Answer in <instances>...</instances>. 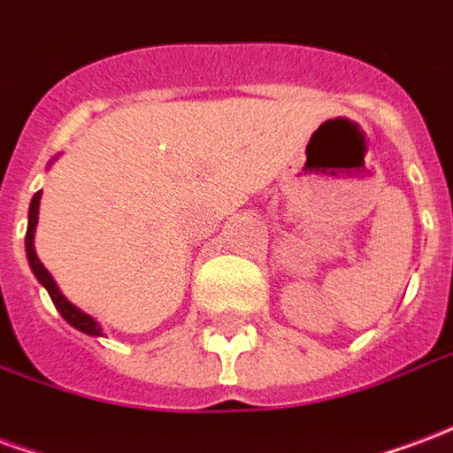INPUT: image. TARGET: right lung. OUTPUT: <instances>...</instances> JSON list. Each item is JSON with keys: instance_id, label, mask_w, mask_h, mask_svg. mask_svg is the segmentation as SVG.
I'll list each match as a JSON object with an SVG mask.
<instances>
[{"instance_id": "add662e5", "label": "right lung", "mask_w": 453, "mask_h": 453, "mask_svg": "<svg viewBox=\"0 0 453 453\" xmlns=\"http://www.w3.org/2000/svg\"><path fill=\"white\" fill-rule=\"evenodd\" d=\"M41 194H43V191H38V194H35L34 201H31V208H28V230H26V257H28V265H31V269H34L35 279H38V281L45 286V291L50 294L55 308H58V313L63 315L67 323L73 325V327H77V330L84 334H102V330H99V325H96V320H94L92 315L82 313L77 305L70 303V301L60 294V288H58V284L53 281V276L48 274V269L43 266V262H41L38 255H35L34 233H35V223H38Z\"/></svg>"}]
</instances>
